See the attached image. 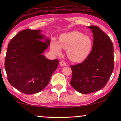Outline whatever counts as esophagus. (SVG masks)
Listing matches in <instances>:
<instances>
[{"label":"esophagus","mask_w":121,"mask_h":121,"mask_svg":"<svg viewBox=\"0 0 121 121\" xmlns=\"http://www.w3.org/2000/svg\"><path fill=\"white\" fill-rule=\"evenodd\" d=\"M60 65L62 67H65V66H66V65H67V63H65V61H61L60 62Z\"/></svg>","instance_id":"1"}]
</instances>
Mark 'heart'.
I'll use <instances>...</instances> for the list:
<instances>
[{
    "mask_svg": "<svg viewBox=\"0 0 121 121\" xmlns=\"http://www.w3.org/2000/svg\"><path fill=\"white\" fill-rule=\"evenodd\" d=\"M93 43L89 36L78 31H71L61 35L59 42L52 39L51 50L54 54L60 56L62 48L67 50L69 59L74 62H81L87 58L92 49Z\"/></svg>",
    "mask_w": 121,
    "mask_h": 121,
    "instance_id": "heart-1",
    "label": "heart"
}]
</instances>
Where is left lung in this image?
<instances>
[{
	"label": "left lung",
	"mask_w": 121,
	"mask_h": 121,
	"mask_svg": "<svg viewBox=\"0 0 121 121\" xmlns=\"http://www.w3.org/2000/svg\"><path fill=\"white\" fill-rule=\"evenodd\" d=\"M93 32L92 50L83 62L71 65L70 84L83 94L95 92L107 84L114 69V48L110 39L97 26H88Z\"/></svg>",
	"instance_id": "8db88e82"
}]
</instances>
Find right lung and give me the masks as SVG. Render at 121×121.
I'll return each mask as SVG.
<instances>
[{
    "label": "right lung",
    "instance_id": "1",
    "mask_svg": "<svg viewBox=\"0 0 121 121\" xmlns=\"http://www.w3.org/2000/svg\"><path fill=\"white\" fill-rule=\"evenodd\" d=\"M40 32V30H22L12 39L8 46L5 61L8 81L26 95L43 90L59 64L58 59L48 60L42 54L50 40Z\"/></svg>",
    "mask_w": 121,
    "mask_h": 121
}]
</instances>
